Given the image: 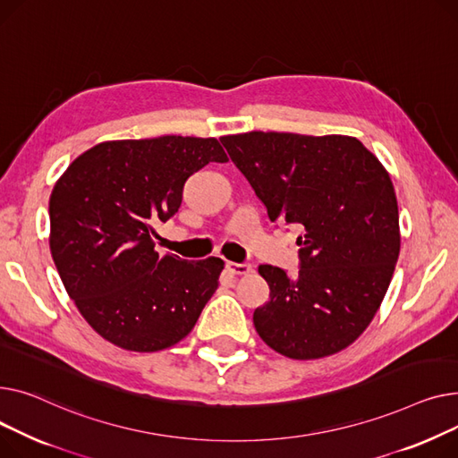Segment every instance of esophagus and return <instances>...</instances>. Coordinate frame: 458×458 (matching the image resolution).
I'll return each instance as SVG.
<instances>
[{"label":"esophagus","instance_id":"obj_1","mask_svg":"<svg viewBox=\"0 0 458 458\" xmlns=\"http://www.w3.org/2000/svg\"><path fill=\"white\" fill-rule=\"evenodd\" d=\"M225 267H227V272L233 276H248L251 272V264H248V262H242V264L227 262Z\"/></svg>","mask_w":458,"mask_h":458}]
</instances>
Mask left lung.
<instances>
[{"label": "left lung", "mask_w": 458, "mask_h": 458, "mask_svg": "<svg viewBox=\"0 0 458 458\" xmlns=\"http://www.w3.org/2000/svg\"><path fill=\"white\" fill-rule=\"evenodd\" d=\"M220 140L270 220L303 233L298 276L259 266L270 286V301L253 312L259 336L295 360L342 352L377 314L399 257L388 172L344 134L251 131Z\"/></svg>", "instance_id": "1"}]
</instances>
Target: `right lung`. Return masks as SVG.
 Returning a JSON list of instances; mask_svg holds the SVG:
<instances>
[{"mask_svg":"<svg viewBox=\"0 0 458 458\" xmlns=\"http://www.w3.org/2000/svg\"><path fill=\"white\" fill-rule=\"evenodd\" d=\"M227 160L216 139L166 134L101 142L59 177L49 198L51 257L101 338L153 353L194 329L224 260L158 255L151 234L179 210L188 177Z\"/></svg>","mask_w":458,"mask_h":458,"instance_id":"obj_1","label":"right lung"}]
</instances>
